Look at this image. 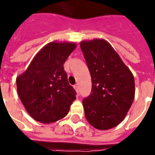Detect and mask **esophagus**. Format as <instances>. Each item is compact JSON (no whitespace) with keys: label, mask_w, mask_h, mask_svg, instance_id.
<instances>
[{"label":"esophagus","mask_w":155,"mask_h":155,"mask_svg":"<svg viewBox=\"0 0 155 155\" xmlns=\"http://www.w3.org/2000/svg\"><path fill=\"white\" fill-rule=\"evenodd\" d=\"M74 88H75V90H76L77 93H78L79 92V88H78V84H75Z\"/></svg>","instance_id":"obj_1"}]
</instances>
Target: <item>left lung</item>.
<instances>
[{
  "mask_svg": "<svg viewBox=\"0 0 155 155\" xmlns=\"http://www.w3.org/2000/svg\"><path fill=\"white\" fill-rule=\"evenodd\" d=\"M81 49L91 78V94L82 101L86 119L98 130L113 128L134 102V75L107 41H82Z\"/></svg>",
  "mask_w": 155,
  "mask_h": 155,
  "instance_id": "left-lung-1",
  "label": "left lung"
}]
</instances>
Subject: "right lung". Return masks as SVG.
<instances>
[{
  "label": "right lung",
  "mask_w": 155,
  "mask_h": 155,
  "mask_svg": "<svg viewBox=\"0 0 155 155\" xmlns=\"http://www.w3.org/2000/svg\"><path fill=\"white\" fill-rule=\"evenodd\" d=\"M76 48L74 42L48 43L16 79L18 96L36 121L51 124L65 117L76 98L64 64Z\"/></svg>",
  "instance_id": "right-lung-1"
}]
</instances>
